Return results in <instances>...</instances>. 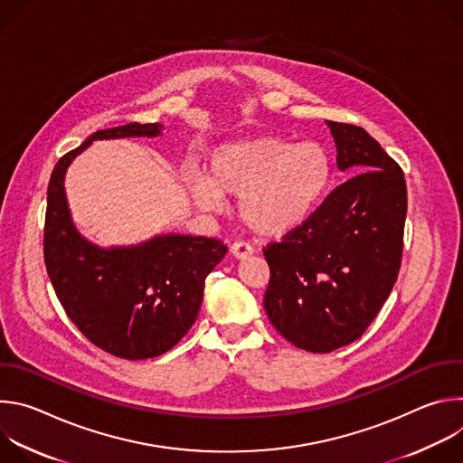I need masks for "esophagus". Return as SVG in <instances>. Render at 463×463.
Listing matches in <instances>:
<instances>
[{
    "instance_id": "34e87169",
    "label": "esophagus",
    "mask_w": 463,
    "mask_h": 463,
    "mask_svg": "<svg viewBox=\"0 0 463 463\" xmlns=\"http://www.w3.org/2000/svg\"><path fill=\"white\" fill-rule=\"evenodd\" d=\"M252 252H254V249H252L249 243H245V241H234V243L231 245V254H232L236 260H245V258H249Z\"/></svg>"
}]
</instances>
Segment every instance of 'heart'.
Instances as JSON below:
<instances>
[{"mask_svg": "<svg viewBox=\"0 0 463 463\" xmlns=\"http://www.w3.org/2000/svg\"><path fill=\"white\" fill-rule=\"evenodd\" d=\"M332 179V159L318 143L254 137L216 146L207 172L183 175L190 202L203 213L238 195V216L254 234L280 238L309 220Z\"/></svg>", "mask_w": 463, "mask_h": 463, "instance_id": "heart-1", "label": "heart"}]
</instances>
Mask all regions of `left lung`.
<instances>
[{
	"instance_id": "left-lung-1",
	"label": "left lung",
	"mask_w": 463,
	"mask_h": 463,
	"mask_svg": "<svg viewBox=\"0 0 463 463\" xmlns=\"http://www.w3.org/2000/svg\"><path fill=\"white\" fill-rule=\"evenodd\" d=\"M339 170L357 174L282 241L263 249V307L297 348L327 354L357 341L398 280L407 218L400 165L359 126L326 120Z\"/></svg>"
}]
</instances>
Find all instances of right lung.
<instances>
[{"mask_svg": "<svg viewBox=\"0 0 463 463\" xmlns=\"http://www.w3.org/2000/svg\"><path fill=\"white\" fill-rule=\"evenodd\" d=\"M161 131L159 122L99 129L56 163L47 188L43 258L54 293L90 343L129 361L163 355L183 339L227 245L205 236L159 234L139 245L99 247L77 231L63 181L93 141L157 137Z\"/></svg>", "mask_w": 463, "mask_h": 463, "instance_id": "1", "label": "right lung"}]
</instances>
